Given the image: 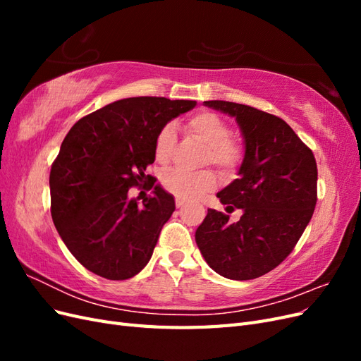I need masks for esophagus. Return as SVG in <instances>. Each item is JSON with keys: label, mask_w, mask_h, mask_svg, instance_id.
<instances>
[{"label": "esophagus", "mask_w": 361, "mask_h": 361, "mask_svg": "<svg viewBox=\"0 0 361 361\" xmlns=\"http://www.w3.org/2000/svg\"><path fill=\"white\" fill-rule=\"evenodd\" d=\"M183 204H185V202H183V200L176 199V207H178V209H180V207H183Z\"/></svg>", "instance_id": "esophagus-1"}]
</instances>
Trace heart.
<instances>
[{
    "label": "heart",
    "instance_id": "obj_1",
    "mask_svg": "<svg viewBox=\"0 0 361 361\" xmlns=\"http://www.w3.org/2000/svg\"><path fill=\"white\" fill-rule=\"evenodd\" d=\"M188 133L206 145L204 164H212L224 174L239 169L244 161V146L232 137V128L221 116L212 111L195 113L187 120ZM178 145L174 125H164L157 134L155 159L166 164L171 159ZM215 176L209 170L190 173L180 169L169 170L162 176V187L180 200H195L215 188Z\"/></svg>",
    "mask_w": 361,
    "mask_h": 361
}]
</instances>
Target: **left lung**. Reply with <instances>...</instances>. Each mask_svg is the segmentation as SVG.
<instances>
[{
    "label": "left lung",
    "mask_w": 361,
    "mask_h": 361,
    "mask_svg": "<svg viewBox=\"0 0 361 361\" xmlns=\"http://www.w3.org/2000/svg\"><path fill=\"white\" fill-rule=\"evenodd\" d=\"M236 117L245 140L239 178L216 194L226 211L241 209L238 223L207 209L195 231L204 260L231 280H253L279 267L297 245L318 200L313 152L285 120L250 105L206 101Z\"/></svg>",
    "instance_id": "1"
}]
</instances>
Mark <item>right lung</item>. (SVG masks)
Wrapping results in <instances>:
<instances>
[{"mask_svg": "<svg viewBox=\"0 0 361 361\" xmlns=\"http://www.w3.org/2000/svg\"><path fill=\"white\" fill-rule=\"evenodd\" d=\"M194 106L195 101L128 97L84 116L64 137L49 173L51 215L84 268L126 280L147 265L176 206L145 171L155 161L158 130ZM150 180L154 195L143 207L127 199L130 188Z\"/></svg>", "mask_w": 361, "mask_h": 361, "instance_id": "obj_1", "label": "right lung"}]
</instances>
